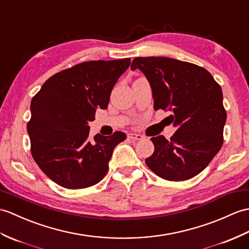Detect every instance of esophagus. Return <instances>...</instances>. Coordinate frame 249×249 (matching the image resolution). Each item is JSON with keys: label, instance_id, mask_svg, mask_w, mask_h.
<instances>
[{"label": "esophagus", "instance_id": "1", "mask_svg": "<svg viewBox=\"0 0 249 249\" xmlns=\"http://www.w3.org/2000/svg\"><path fill=\"white\" fill-rule=\"evenodd\" d=\"M128 138L131 139V140H142L143 136H141L140 134H135V132H129Z\"/></svg>", "mask_w": 249, "mask_h": 249}]
</instances>
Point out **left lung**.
<instances>
[{
	"label": "left lung",
	"mask_w": 249,
	"mask_h": 249,
	"mask_svg": "<svg viewBox=\"0 0 249 249\" xmlns=\"http://www.w3.org/2000/svg\"><path fill=\"white\" fill-rule=\"evenodd\" d=\"M130 69L145 75L154 108L171 111L176 127L170 140L163 136L151 139L155 151L145 163L171 181L199 174L223 145L227 114L221 86L206 69L169 57H137Z\"/></svg>",
	"instance_id": "8db88e82"
}]
</instances>
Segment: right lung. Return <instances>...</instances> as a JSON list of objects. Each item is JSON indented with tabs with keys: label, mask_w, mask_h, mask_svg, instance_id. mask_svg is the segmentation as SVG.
I'll return each mask as SVG.
<instances>
[{
	"label": "right lung",
	"mask_w": 249,
	"mask_h": 249,
	"mask_svg": "<svg viewBox=\"0 0 249 249\" xmlns=\"http://www.w3.org/2000/svg\"><path fill=\"white\" fill-rule=\"evenodd\" d=\"M129 58L86 61L56 73L31 103L27 132L34 160L44 174L67 189L94 186L105 177L113 148L126 135L89 136L97 108L108 107L114 85Z\"/></svg>",
	"instance_id": "1"
}]
</instances>
